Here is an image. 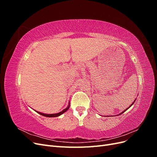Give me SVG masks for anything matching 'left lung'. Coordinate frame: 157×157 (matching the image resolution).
<instances>
[{
  "mask_svg": "<svg viewBox=\"0 0 157 157\" xmlns=\"http://www.w3.org/2000/svg\"><path fill=\"white\" fill-rule=\"evenodd\" d=\"M135 101H136V100H135V101H134V102H133V103H132V105H130V106H129V107H128V108H127V109H126V110H124V111H123V112H122V113H120V114H119V115H121V114H122V113H124V112H125V111H126V110H128V109H129V108H130V107H131V106H132V105H133V104H134V102H135Z\"/></svg>",
  "mask_w": 157,
  "mask_h": 157,
  "instance_id": "1",
  "label": "left lung"
}]
</instances>
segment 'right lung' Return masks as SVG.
<instances>
[{
	"mask_svg": "<svg viewBox=\"0 0 157 157\" xmlns=\"http://www.w3.org/2000/svg\"><path fill=\"white\" fill-rule=\"evenodd\" d=\"M70 107V103H69V105L67 106V108H65V109H63V110L62 111H61L58 113H55V114H44V113H40V112H39V111H36L38 113L40 114V115H42V116H44V117H59L61 115H62L63 113H64L65 112L67 111L69 108Z\"/></svg>",
	"mask_w": 157,
	"mask_h": 157,
	"instance_id": "add662e5",
	"label": "right lung"
}]
</instances>
